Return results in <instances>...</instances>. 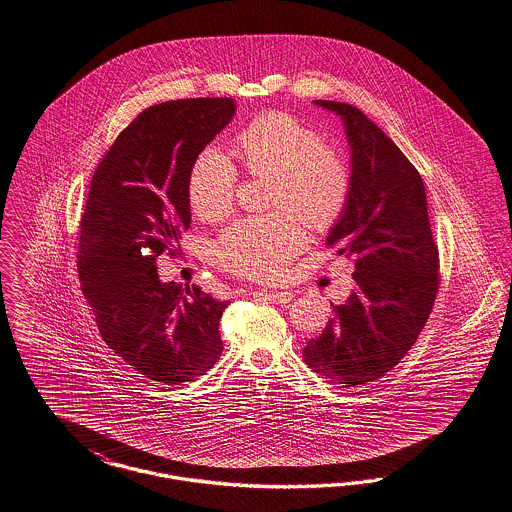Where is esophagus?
Returning <instances> with one entry per match:
<instances>
[{
  "label": "esophagus",
  "mask_w": 512,
  "mask_h": 512,
  "mask_svg": "<svg viewBox=\"0 0 512 512\" xmlns=\"http://www.w3.org/2000/svg\"><path fill=\"white\" fill-rule=\"evenodd\" d=\"M262 296H266L267 300H271L273 304H289L292 300V292L290 290H281V292H260Z\"/></svg>",
  "instance_id": "1"
}]
</instances>
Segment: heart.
I'll return each mask as SVG.
<instances>
[{"mask_svg":"<svg viewBox=\"0 0 512 512\" xmlns=\"http://www.w3.org/2000/svg\"><path fill=\"white\" fill-rule=\"evenodd\" d=\"M235 153L254 178H271L269 206L281 208L227 227L212 245L218 266L250 279L283 273L304 250L306 233L327 229L344 214L352 195L346 156L323 143L308 124L287 112L256 116L235 137ZM237 191V168L222 151H202L189 174V202L204 222L229 216Z\"/></svg>","mask_w":512,"mask_h":512,"instance_id":"heart-1","label":"heart"}]
</instances>
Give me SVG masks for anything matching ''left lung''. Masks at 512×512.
<instances>
[{"label":"left lung","mask_w":512,"mask_h":512,"mask_svg":"<svg viewBox=\"0 0 512 512\" xmlns=\"http://www.w3.org/2000/svg\"><path fill=\"white\" fill-rule=\"evenodd\" d=\"M315 105L342 118L352 149V195L327 245L354 258L356 287L331 304L304 361L331 382L357 386L392 371L419 338L440 285L438 246L423 179L398 145L357 107Z\"/></svg>","instance_id":"1"}]
</instances>
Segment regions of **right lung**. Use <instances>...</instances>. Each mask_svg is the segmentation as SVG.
<instances>
[{
	"instance_id": "1",
	"label": "right lung",
	"mask_w": 512,
	"mask_h": 512,
	"mask_svg": "<svg viewBox=\"0 0 512 512\" xmlns=\"http://www.w3.org/2000/svg\"><path fill=\"white\" fill-rule=\"evenodd\" d=\"M235 114L229 97L166 101L141 112L97 166L80 222L78 277L103 340L155 382L204 375L223 352L218 302L162 283L156 260L189 229V174Z\"/></svg>"
}]
</instances>
